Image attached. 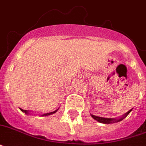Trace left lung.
Wrapping results in <instances>:
<instances>
[{
    "mask_svg": "<svg viewBox=\"0 0 146 146\" xmlns=\"http://www.w3.org/2000/svg\"><path fill=\"white\" fill-rule=\"evenodd\" d=\"M132 111L131 110H129L128 112L125 113L124 115H123V117H120V119H116V118H104V117H98V116L96 115H92V118H94L95 120L98 121L99 123H117L119 122V121H121L122 120H123L126 117H127L129 113H130V111Z\"/></svg>",
    "mask_w": 146,
    "mask_h": 146,
    "instance_id": "8db88e82",
    "label": "left lung"
}]
</instances>
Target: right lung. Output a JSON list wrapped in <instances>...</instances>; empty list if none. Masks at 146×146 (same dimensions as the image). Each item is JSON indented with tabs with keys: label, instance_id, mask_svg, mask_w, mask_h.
<instances>
[{
	"label": "right lung",
	"instance_id": "1",
	"mask_svg": "<svg viewBox=\"0 0 146 146\" xmlns=\"http://www.w3.org/2000/svg\"><path fill=\"white\" fill-rule=\"evenodd\" d=\"M19 109H20V110H21V111H23V112H25V113H26V114H27V113H29L28 111H26V110H23V109H21V108H19ZM57 110H58V109H57ZM57 110H56V111H53V112H50V113H44V114H42V116H48V115H50V114H53V113H56V112H57Z\"/></svg>",
	"mask_w": 146,
	"mask_h": 146
}]
</instances>
